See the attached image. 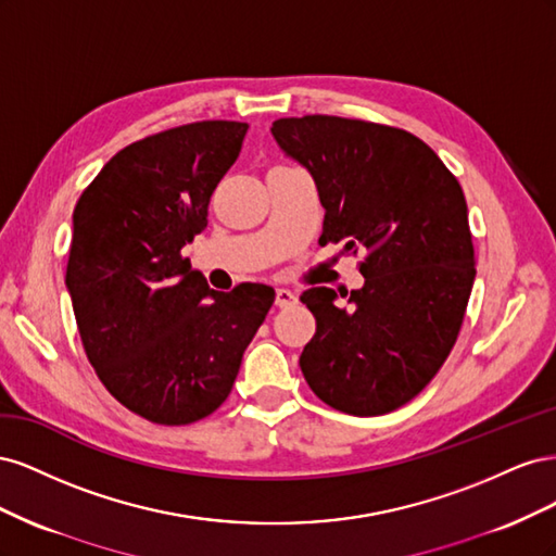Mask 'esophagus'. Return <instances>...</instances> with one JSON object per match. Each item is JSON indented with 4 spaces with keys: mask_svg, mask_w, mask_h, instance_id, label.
I'll return each instance as SVG.
<instances>
[{
    "mask_svg": "<svg viewBox=\"0 0 556 556\" xmlns=\"http://www.w3.org/2000/svg\"><path fill=\"white\" fill-rule=\"evenodd\" d=\"M296 304V294L285 290V288H278L276 290V306L278 308H288V306H294Z\"/></svg>",
    "mask_w": 556,
    "mask_h": 556,
    "instance_id": "34e87169",
    "label": "esophagus"
}]
</instances>
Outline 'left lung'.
<instances>
[{
	"label": "left lung",
	"instance_id": "1",
	"mask_svg": "<svg viewBox=\"0 0 556 556\" xmlns=\"http://www.w3.org/2000/svg\"><path fill=\"white\" fill-rule=\"evenodd\" d=\"M271 134L315 180L319 243L366 252L364 288L350 292V306L329 288L301 294L317 325L301 371L336 410L392 413L439 374L464 323L476 255L462 185L396 127L304 115L280 117Z\"/></svg>",
	"mask_w": 556,
	"mask_h": 556
}]
</instances>
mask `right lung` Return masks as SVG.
Segmentation results:
<instances>
[{"instance_id": "add662e5", "label": "right lung", "mask_w": 556, "mask_h": 556, "mask_svg": "<svg viewBox=\"0 0 556 556\" xmlns=\"http://www.w3.org/2000/svg\"><path fill=\"white\" fill-rule=\"evenodd\" d=\"M245 123L204 121L123 148L80 194L66 262L83 348L99 380L155 425H190L229 396L271 308L268 285L211 290L182 245L237 162Z\"/></svg>"}]
</instances>
